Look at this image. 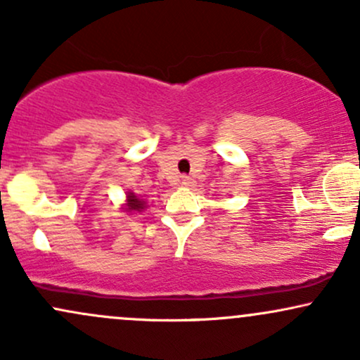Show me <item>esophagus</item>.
Listing matches in <instances>:
<instances>
[{
    "label": "esophagus",
    "mask_w": 360,
    "mask_h": 360,
    "mask_svg": "<svg viewBox=\"0 0 360 360\" xmlns=\"http://www.w3.org/2000/svg\"><path fill=\"white\" fill-rule=\"evenodd\" d=\"M181 186H184V188H191V186H194V181L189 176H181Z\"/></svg>",
    "instance_id": "esophagus-1"
}]
</instances>
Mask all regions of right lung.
Returning a JSON list of instances; mask_svg holds the SVG:
<instances>
[{"instance_id": "1", "label": "right lung", "mask_w": 360, "mask_h": 360, "mask_svg": "<svg viewBox=\"0 0 360 360\" xmlns=\"http://www.w3.org/2000/svg\"><path fill=\"white\" fill-rule=\"evenodd\" d=\"M143 210V201L139 200L134 193L128 194V205H127V212H140Z\"/></svg>"}]
</instances>
